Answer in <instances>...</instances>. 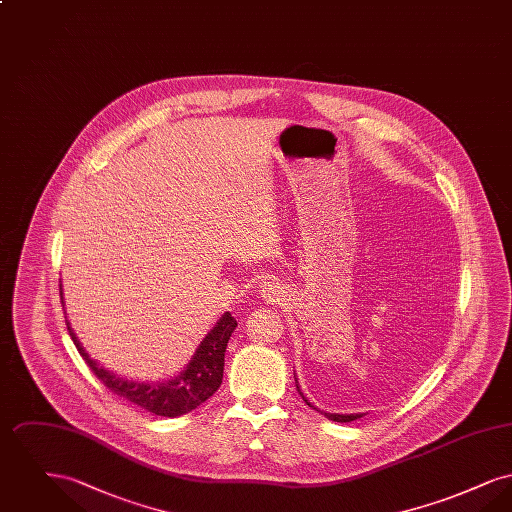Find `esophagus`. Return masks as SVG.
Masks as SVG:
<instances>
[{
  "label": "esophagus",
  "mask_w": 512,
  "mask_h": 512,
  "mask_svg": "<svg viewBox=\"0 0 512 512\" xmlns=\"http://www.w3.org/2000/svg\"><path fill=\"white\" fill-rule=\"evenodd\" d=\"M284 288L278 284V282H274V280H268V282H263L261 284V295H263V299L267 301V303H280V301H284Z\"/></svg>",
  "instance_id": "esophagus-1"
}]
</instances>
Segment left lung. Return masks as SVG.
Returning <instances> with one entry per match:
<instances>
[{"instance_id":"left-lung-1","label":"left lung","mask_w":512,"mask_h":512,"mask_svg":"<svg viewBox=\"0 0 512 512\" xmlns=\"http://www.w3.org/2000/svg\"><path fill=\"white\" fill-rule=\"evenodd\" d=\"M295 386H297V391L301 393L299 390V384H297V380H295ZM301 397H303V401L309 405V407H313L309 401H307V397L301 393ZM317 409V407H315ZM320 413L324 414L328 420H334V422H351V420H357V418H361L363 414H336V413H324V411H320Z\"/></svg>"}]
</instances>
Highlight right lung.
I'll list each match as a JSON object with an SVG mask.
<instances>
[{
  "label": "right lung",
  "instance_id": "right-lung-1",
  "mask_svg": "<svg viewBox=\"0 0 512 512\" xmlns=\"http://www.w3.org/2000/svg\"><path fill=\"white\" fill-rule=\"evenodd\" d=\"M63 297V292H61ZM238 322L230 313H224L219 322L211 328V332L197 345L194 357L184 370L165 382H134L121 378L119 374H113L99 366L82 343L76 338V334L67 322V330L73 338L74 345L86 365L92 368V372L101 380L105 388L117 393L122 399L146 409L147 413L157 416H180L197 409L201 403H205L222 384V370H224V351L232 332L236 330Z\"/></svg>",
  "mask_w": 512,
  "mask_h": 512
}]
</instances>
